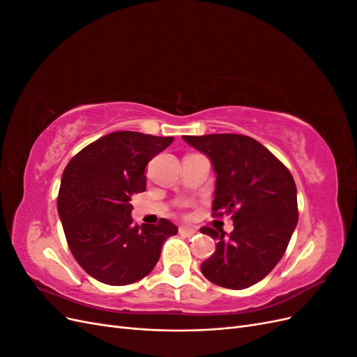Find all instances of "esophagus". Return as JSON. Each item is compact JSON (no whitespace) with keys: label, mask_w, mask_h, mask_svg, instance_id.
I'll use <instances>...</instances> for the list:
<instances>
[{"label":"esophagus","mask_w":357,"mask_h":357,"mask_svg":"<svg viewBox=\"0 0 357 357\" xmlns=\"http://www.w3.org/2000/svg\"><path fill=\"white\" fill-rule=\"evenodd\" d=\"M178 232H180V235H183V236H188V238H192V236H195V235L198 234L195 229L185 228V226H181V228H178Z\"/></svg>","instance_id":"34e87169"}]
</instances>
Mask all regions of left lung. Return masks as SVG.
<instances>
[{"mask_svg":"<svg viewBox=\"0 0 357 357\" xmlns=\"http://www.w3.org/2000/svg\"><path fill=\"white\" fill-rule=\"evenodd\" d=\"M215 174L213 211L232 213L234 231L202 228L215 240L201 265L211 283L234 290L261 282L283 257L298 223L296 185L289 169L255 138L238 134L183 135Z\"/></svg>","mask_w":357,"mask_h":357,"instance_id":"obj_1","label":"left lung"}]
</instances>
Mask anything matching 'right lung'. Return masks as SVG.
Segmentation results:
<instances>
[{
  "mask_svg": "<svg viewBox=\"0 0 357 357\" xmlns=\"http://www.w3.org/2000/svg\"><path fill=\"white\" fill-rule=\"evenodd\" d=\"M172 137L119 131L101 137L63 169L58 213L70 250L95 280L125 286L142 280L159 261L162 244L178 232L168 219L132 223L131 197L146 190V165Z\"/></svg>",
  "mask_w": 357,
  "mask_h": 357,
  "instance_id": "add662e5",
  "label": "right lung"
}]
</instances>
